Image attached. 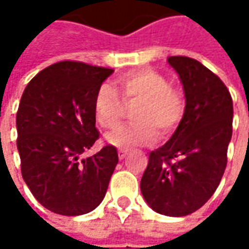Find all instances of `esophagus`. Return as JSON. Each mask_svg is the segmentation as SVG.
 <instances>
[{
	"label": "esophagus",
	"mask_w": 249,
	"mask_h": 249,
	"mask_svg": "<svg viewBox=\"0 0 249 249\" xmlns=\"http://www.w3.org/2000/svg\"><path fill=\"white\" fill-rule=\"evenodd\" d=\"M126 154H127V149H119V151H118V157H119V159L126 158Z\"/></svg>",
	"instance_id": "obj_1"
}]
</instances>
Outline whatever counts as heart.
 Returning a JSON list of instances; mask_svg holds the SVG:
<instances>
[{"mask_svg":"<svg viewBox=\"0 0 249 249\" xmlns=\"http://www.w3.org/2000/svg\"><path fill=\"white\" fill-rule=\"evenodd\" d=\"M137 102L131 112L136 120L120 126L107 136V141L119 148L149 145L158 139L170 136L178 127L186 112V98L181 91L170 86L162 73L139 69L124 73L115 80V90L101 86L92 112L102 129H115L124 115V104Z\"/></svg>","mask_w":249,"mask_h":249,"instance_id":"heart-1","label":"heart"}]
</instances>
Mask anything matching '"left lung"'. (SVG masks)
<instances>
[{
  "mask_svg": "<svg viewBox=\"0 0 249 249\" xmlns=\"http://www.w3.org/2000/svg\"><path fill=\"white\" fill-rule=\"evenodd\" d=\"M186 95L184 118L165 145L149 154L141 193L155 212L186 216L213 196L227 165L233 100L215 73L196 59L169 56Z\"/></svg>",
  "mask_w": 249,
  "mask_h": 249,
  "instance_id": "1",
  "label": "left lung"
}]
</instances>
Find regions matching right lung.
Returning a JSON list of instances; mask_svg holds the SVG:
<instances>
[{"label":"right lung","mask_w":249,"mask_h":249,"mask_svg":"<svg viewBox=\"0 0 249 249\" xmlns=\"http://www.w3.org/2000/svg\"><path fill=\"white\" fill-rule=\"evenodd\" d=\"M113 69L62 61L43 69L26 86L16 113L20 170L34 198L65 216L100 205L118 165V151L105 145L82 158L100 139L92 101Z\"/></svg>","instance_id":"add662e5"}]
</instances>
